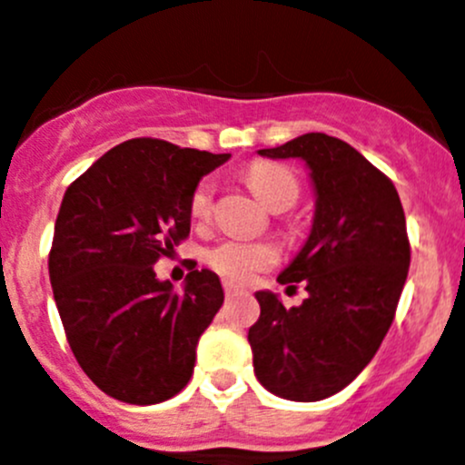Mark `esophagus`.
<instances>
[{
	"label": "esophagus",
	"mask_w": 465,
	"mask_h": 465,
	"mask_svg": "<svg viewBox=\"0 0 465 465\" xmlns=\"http://www.w3.org/2000/svg\"><path fill=\"white\" fill-rule=\"evenodd\" d=\"M223 286H224V293H227V296H236V293L242 292V286H238L236 282H232V280H224Z\"/></svg>",
	"instance_id": "34e87169"
}]
</instances>
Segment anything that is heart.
Returning <instances> with one entry per match:
<instances>
[{
	"label": "heart",
	"mask_w": 465,
	"mask_h": 465,
	"mask_svg": "<svg viewBox=\"0 0 465 465\" xmlns=\"http://www.w3.org/2000/svg\"><path fill=\"white\" fill-rule=\"evenodd\" d=\"M247 181L263 203L275 208H289L301 194V183L292 169L272 163H259L250 167ZM213 206V181H202L190 197V213L194 220H206ZM280 250L268 241H245V238H224L206 252V263L229 280L247 282L254 272L275 266Z\"/></svg>",
	"instance_id": "1"
}]
</instances>
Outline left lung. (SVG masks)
<instances>
[{"label":"left lung","mask_w":465,"mask_h":465,"mask_svg":"<svg viewBox=\"0 0 465 465\" xmlns=\"http://www.w3.org/2000/svg\"><path fill=\"white\" fill-rule=\"evenodd\" d=\"M259 155L301 158L316 202L305 245L277 277L305 284L302 305L286 310L275 293H254V374L277 397L321 401L344 390L388 335L411 266L406 218L392 181L331 134H301Z\"/></svg>","instance_id":"left-lung-1"}]
</instances>
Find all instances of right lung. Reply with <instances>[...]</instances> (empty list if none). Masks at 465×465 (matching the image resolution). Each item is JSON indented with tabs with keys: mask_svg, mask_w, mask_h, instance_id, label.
Masks as SVG:
<instances>
[{
	"mask_svg": "<svg viewBox=\"0 0 465 465\" xmlns=\"http://www.w3.org/2000/svg\"><path fill=\"white\" fill-rule=\"evenodd\" d=\"M227 160L140 137L107 151L64 194L47 262L52 293L75 360L119 401H167L193 376L223 284L202 268L176 293L153 263L188 238L190 197Z\"/></svg>",
	"mask_w": 465,
	"mask_h": 465,
	"instance_id": "add662e5",
	"label": "right lung"
}]
</instances>
